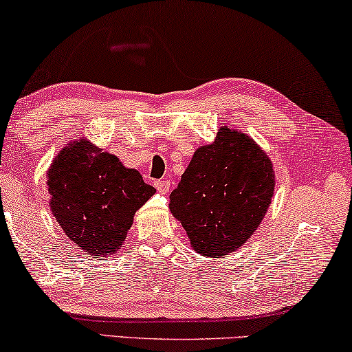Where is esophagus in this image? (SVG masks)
Wrapping results in <instances>:
<instances>
[{"instance_id": "esophagus-1", "label": "esophagus", "mask_w": 352, "mask_h": 352, "mask_svg": "<svg viewBox=\"0 0 352 352\" xmlns=\"http://www.w3.org/2000/svg\"><path fill=\"white\" fill-rule=\"evenodd\" d=\"M155 186H156V190L161 192V195H167V192H169V188H170V182L169 180H157V182H155Z\"/></svg>"}]
</instances>
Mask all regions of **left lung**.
<instances>
[{"mask_svg":"<svg viewBox=\"0 0 352 352\" xmlns=\"http://www.w3.org/2000/svg\"><path fill=\"white\" fill-rule=\"evenodd\" d=\"M273 162L244 132L221 126L215 140L197 148L169 209L185 228L192 250L221 258L245 244L274 196Z\"/></svg>","mask_w":352,"mask_h":352,"instance_id":"obj_1","label":"left lung"}]
</instances>
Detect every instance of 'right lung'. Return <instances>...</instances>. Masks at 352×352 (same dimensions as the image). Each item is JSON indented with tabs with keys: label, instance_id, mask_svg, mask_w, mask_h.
<instances>
[{
	"label": "right lung",
	"instance_id": "add662e5",
	"mask_svg": "<svg viewBox=\"0 0 352 352\" xmlns=\"http://www.w3.org/2000/svg\"><path fill=\"white\" fill-rule=\"evenodd\" d=\"M46 178L49 206L58 226L94 258L121 249L135 212L156 192L140 172L86 137L57 153Z\"/></svg>",
	"mask_w": 352,
	"mask_h": 352
}]
</instances>
